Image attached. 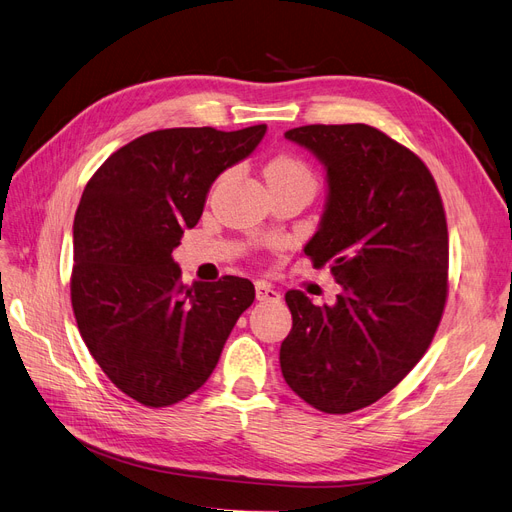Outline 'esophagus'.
I'll list each match as a JSON object with an SVG mask.
<instances>
[{
  "mask_svg": "<svg viewBox=\"0 0 512 512\" xmlns=\"http://www.w3.org/2000/svg\"><path fill=\"white\" fill-rule=\"evenodd\" d=\"M256 299L258 301H280V292L273 290L269 284L258 282L256 284Z\"/></svg>",
  "mask_w": 512,
  "mask_h": 512,
  "instance_id": "1",
  "label": "esophagus"
}]
</instances>
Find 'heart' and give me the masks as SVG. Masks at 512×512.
Listing matches in <instances>:
<instances>
[{"instance_id": "b5f03b06", "label": "heart", "mask_w": 512, "mask_h": 512, "mask_svg": "<svg viewBox=\"0 0 512 512\" xmlns=\"http://www.w3.org/2000/svg\"><path fill=\"white\" fill-rule=\"evenodd\" d=\"M267 181L269 185L275 183H307L314 188V173L305 160L299 156H292V153H280L267 164Z\"/></svg>"}]
</instances>
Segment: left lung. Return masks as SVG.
<instances>
[{"instance_id":"8db88e82","label":"left lung","mask_w":512,"mask_h":512,"mask_svg":"<svg viewBox=\"0 0 512 512\" xmlns=\"http://www.w3.org/2000/svg\"><path fill=\"white\" fill-rule=\"evenodd\" d=\"M327 166L329 200L305 245L344 288L314 305L288 290L284 380L324 414L376 404L423 359L448 297V228L438 185L414 151L365 123L284 134Z\"/></svg>"}]
</instances>
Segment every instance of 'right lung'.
Masks as SVG:
<instances>
[{"label":"right lung","mask_w":512,"mask_h":512,"mask_svg":"<svg viewBox=\"0 0 512 512\" xmlns=\"http://www.w3.org/2000/svg\"><path fill=\"white\" fill-rule=\"evenodd\" d=\"M265 132V123L149 132L85 185L74 218V318L108 380L138 404L166 408L198 391L254 303V284L237 275L185 286L173 250L198 224L215 177Z\"/></svg>","instance_id":"right-lung-1"}]
</instances>
